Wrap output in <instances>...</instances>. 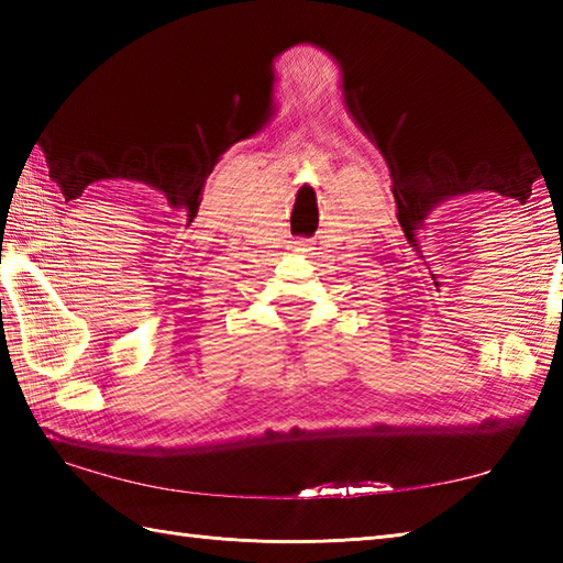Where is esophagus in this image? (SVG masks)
Here are the masks:
<instances>
[{"mask_svg": "<svg viewBox=\"0 0 563 563\" xmlns=\"http://www.w3.org/2000/svg\"><path fill=\"white\" fill-rule=\"evenodd\" d=\"M295 251H312V242L309 239H295Z\"/></svg>", "mask_w": 563, "mask_h": 563, "instance_id": "esophagus-1", "label": "esophagus"}]
</instances>
